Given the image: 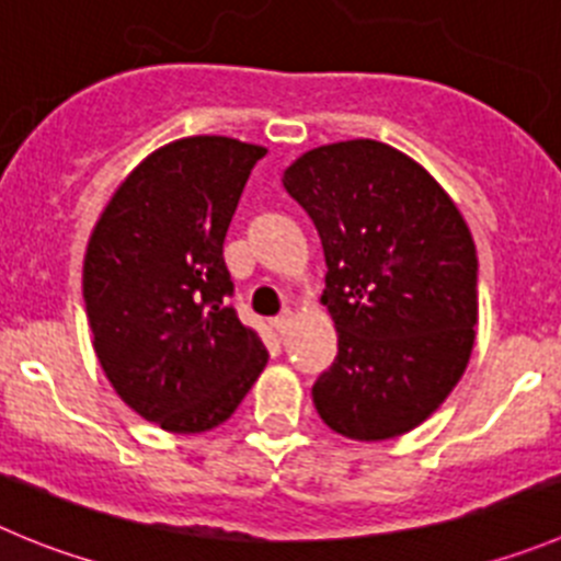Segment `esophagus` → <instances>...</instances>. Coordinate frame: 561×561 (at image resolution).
<instances>
[{"label":"esophagus","instance_id":"1","mask_svg":"<svg viewBox=\"0 0 561 561\" xmlns=\"http://www.w3.org/2000/svg\"><path fill=\"white\" fill-rule=\"evenodd\" d=\"M271 327H274V332L279 334V337H282V334H287V332H290V327H293V312L285 310L282 316H276L274 321H271Z\"/></svg>","mask_w":561,"mask_h":561}]
</instances>
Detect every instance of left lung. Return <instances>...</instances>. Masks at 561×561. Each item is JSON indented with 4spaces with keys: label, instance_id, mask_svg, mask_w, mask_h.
<instances>
[{
    "label": "left lung",
    "instance_id": "left-lung-1",
    "mask_svg": "<svg viewBox=\"0 0 561 561\" xmlns=\"http://www.w3.org/2000/svg\"><path fill=\"white\" fill-rule=\"evenodd\" d=\"M327 260L323 305L337 357L312 401L343 437L390 439L426 421L465 374L479 316V260L448 193L379 140L298 157L282 180Z\"/></svg>",
    "mask_w": 561,
    "mask_h": 561
}]
</instances>
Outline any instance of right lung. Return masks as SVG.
Listing matches in <instances>:
<instances>
[{
	"label": "right lung",
	"mask_w": 561,
	"mask_h": 561,
	"mask_svg": "<svg viewBox=\"0 0 561 561\" xmlns=\"http://www.w3.org/2000/svg\"><path fill=\"white\" fill-rule=\"evenodd\" d=\"M263 146L198 135L122 182L91 234L82 296L115 392L165 432L227 421L268 363L229 305L224 238Z\"/></svg>",
	"instance_id": "obj_1"
}]
</instances>
